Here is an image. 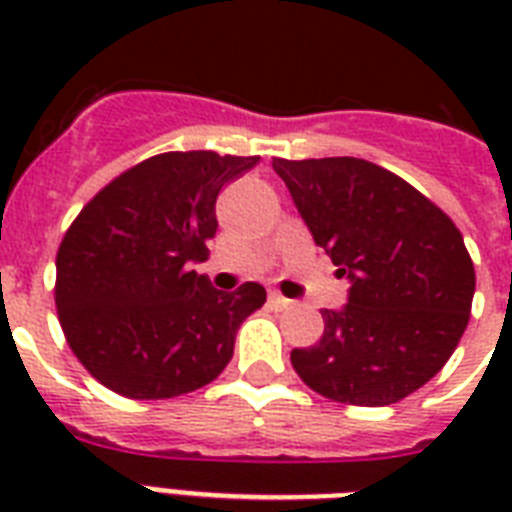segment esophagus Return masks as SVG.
<instances>
[{
	"label": "esophagus",
	"mask_w": 512,
	"mask_h": 512,
	"mask_svg": "<svg viewBox=\"0 0 512 512\" xmlns=\"http://www.w3.org/2000/svg\"><path fill=\"white\" fill-rule=\"evenodd\" d=\"M268 305H271L273 311H284V308L292 305V300H287V297L279 295V292H271V295H268Z\"/></svg>",
	"instance_id": "1"
}]
</instances>
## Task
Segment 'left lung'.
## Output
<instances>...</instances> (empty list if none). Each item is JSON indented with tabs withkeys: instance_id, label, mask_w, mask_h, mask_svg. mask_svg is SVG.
Segmentation results:
<instances>
[{
	"instance_id": "left-lung-1",
	"label": "left lung",
	"mask_w": 512,
	"mask_h": 512,
	"mask_svg": "<svg viewBox=\"0 0 512 512\" xmlns=\"http://www.w3.org/2000/svg\"><path fill=\"white\" fill-rule=\"evenodd\" d=\"M273 170L350 279L348 305L321 311V340L292 350L295 372L340 404H396L444 369L468 327L476 271L460 228L364 159H273Z\"/></svg>"
}]
</instances>
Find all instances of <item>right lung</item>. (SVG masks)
<instances>
[{
  "instance_id": "1",
  "label": "right lung",
  "mask_w": 512,
  "mask_h": 512,
  "mask_svg": "<svg viewBox=\"0 0 512 512\" xmlns=\"http://www.w3.org/2000/svg\"><path fill=\"white\" fill-rule=\"evenodd\" d=\"M260 156L170 151L100 188L55 257L58 321L87 372L119 396L154 401L204 388L233 356L241 321L263 308L255 281L209 287L215 201Z\"/></svg>"
}]
</instances>
